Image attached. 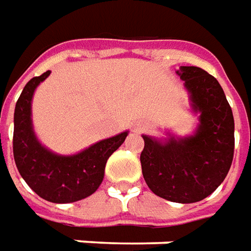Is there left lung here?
Segmentation results:
<instances>
[{"label": "left lung", "instance_id": "obj_1", "mask_svg": "<svg viewBox=\"0 0 251 251\" xmlns=\"http://www.w3.org/2000/svg\"><path fill=\"white\" fill-rule=\"evenodd\" d=\"M200 113L195 134L161 140L142 135V173L152 193L174 202L200 201L223 182L234 157V116L218 79L196 66L177 70Z\"/></svg>", "mask_w": 251, "mask_h": 251}]
</instances>
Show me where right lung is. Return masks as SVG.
<instances>
[{
  "label": "right lung",
  "instance_id": "obj_1",
  "mask_svg": "<svg viewBox=\"0 0 251 251\" xmlns=\"http://www.w3.org/2000/svg\"><path fill=\"white\" fill-rule=\"evenodd\" d=\"M50 73L32 78L16 102L13 157L19 173L32 191L47 201L65 204L82 200L99 189L108 158L123 145L128 131L73 155H59L46 149L33 132L31 102L35 89Z\"/></svg>",
  "mask_w": 251,
  "mask_h": 251
}]
</instances>
